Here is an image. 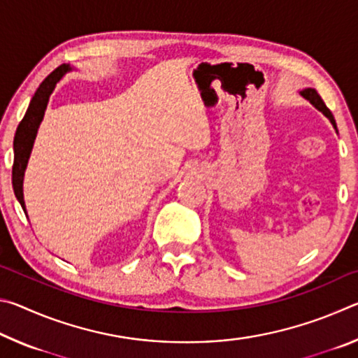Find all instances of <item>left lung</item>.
<instances>
[{
  "mask_svg": "<svg viewBox=\"0 0 358 358\" xmlns=\"http://www.w3.org/2000/svg\"><path fill=\"white\" fill-rule=\"evenodd\" d=\"M300 94H301L305 99L310 101L311 104L317 108V110L322 112V113L325 115V117L331 121V124L335 126V129H336L335 118H333V115H331V112L329 110V107L325 106V102H324L322 98H320V96L317 94L316 90H314V88H306V90H303V92H300Z\"/></svg>",
  "mask_w": 358,
  "mask_h": 358,
  "instance_id": "1",
  "label": "left lung"
}]
</instances>
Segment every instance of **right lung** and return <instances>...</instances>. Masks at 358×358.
<instances>
[{"mask_svg": "<svg viewBox=\"0 0 358 358\" xmlns=\"http://www.w3.org/2000/svg\"><path fill=\"white\" fill-rule=\"evenodd\" d=\"M71 71L69 64H62L52 72L50 76L45 77V80L39 85L36 90L31 102H29L28 110L25 117L20 121L19 128H17L15 137H14V166H12V186H14V192L17 201L20 202L22 208L25 210V201H23V175H25V169L28 164L29 155H31L33 143L36 134H38L39 124L42 118H44L45 108L48 98L55 85L59 82L66 72Z\"/></svg>", "mask_w": 358, "mask_h": 358, "instance_id": "1", "label": "right lung"}]
</instances>
